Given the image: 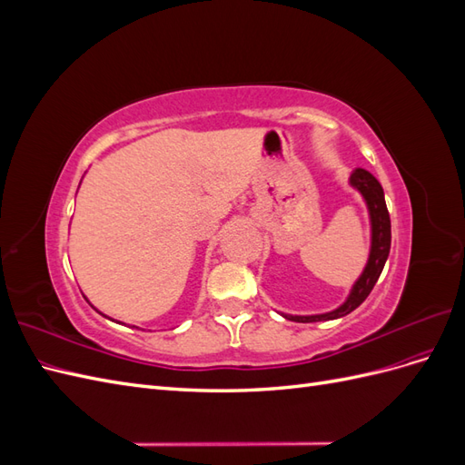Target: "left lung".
<instances>
[{"instance_id": "obj_1", "label": "left lung", "mask_w": 465, "mask_h": 465, "mask_svg": "<svg viewBox=\"0 0 465 465\" xmlns=\"http://www.w3.org/2000/svg\"><path fill=\"white\" fill-rule=\"evenodd\" d=\"M349 186L357 190L364 203H367L369 209V219H371V252H369V260L367 265H364L362 273L355 281V285L351 287L349 297L345 299L343 304L330 312L323 314H311V316H297V314H285L281 312V316L291 320V322H328V320H337L343 318L349 312H353L357 306L364 302V299L369 297L372 287L376 285V281L384 270V263L390 254V244H391V224H390V213L386 207L384 200V190L380 186V182L364 168H355L351 171L349 176Z\"/></svg>"}]
</instances>
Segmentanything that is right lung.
<instances>
[{
  "instance_id": "right-lung-1",
  "label": "right lung",
  "mask_w": 465,
  "mask_h": 465,
  "mask_svg": "<svg viewBox=\"0 0 465 465\" xmlns=\"http://www.w3.org/2000/svg\"><path fill=\"white\" fill-rule=\"evenodd\" d=\"M103 316H104V314H103ZM106 318H108V316H106ZM110 320H112V318H110Z\"/></svg>"
}]
</instances>
